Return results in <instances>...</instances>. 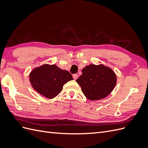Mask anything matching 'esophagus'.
Segmentation results:
<instances>
[{
    "label": "esophagus",
    "mask_w": 148,
    "mask_h": 148,
    "mask_svg": "<svg viewBox=\"0 0 148 148\" xmlns=\"http://www.w3.org/2000/svg\"><path fill=\"white\" fill-rule=\"evenodd\" d=\"M78 75H77V74H74V75H73V79H77V78H78Z\"/></svg>",
    "instance_id": "34e87169"
}]
</instances>
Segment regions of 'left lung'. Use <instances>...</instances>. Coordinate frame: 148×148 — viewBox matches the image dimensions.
<instances>
[{
    "instance_id": "8db88e82",
    "label": "left lung",
    "mask_w": 148,
    "mask_h": 148,
    "mask_svg": "<svg viewBox=\"0 0 148 148\" xmlns=\"http://www.w3.org/2000/svg\"><path fill=\"white\" fill-rule=\"evenodd\" d=\"M117 76L110 67L103 64L86 65L77 79L84 96L91 101L104 99L114 90Z\"/></svg>"
}]
</instances>
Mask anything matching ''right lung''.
I'll return each instance as SVG.
<instances>
[{
  "label": "right lung",
  "mask_w": 148,
  "mask_h": 148,
  "mask_svg": "<svg viewBox=\"0 0 148 148\" xmlns=\"http://www.w3.org/2000/svg\"><path fill=\"white\" fill-rule=\"evenodd\" d=\"M31 86L40 95L48 99H53L62 91L64 85L73 79L67 70L56 65L44 64L36 67L29 76Z\"/></svg>",
  "instance_id": "1"
}]
</instances>
